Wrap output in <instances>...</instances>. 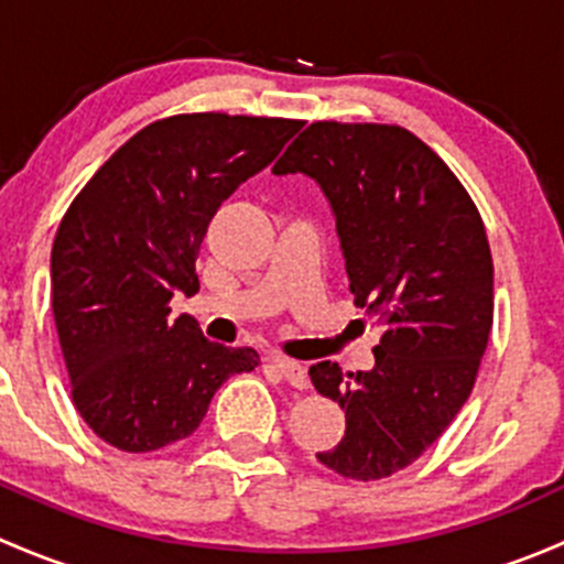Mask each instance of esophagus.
<instances>
[{"label": "esophagus", "instance_id": "1", "mask_svg": "<svg viewBox=\"0 0 564 564\" xmlns=\"http://www.w3.org/2000/svg\"><path fill=\"white\" fill-rule=\"evenodd\" d=\"M272 366L283 373V379H286L292 388H297V390L308 388V371H305L300 362L289 360V357H272Z\"/></svg>", "mask_w": 564, "mask_h": 564}]
</instances>
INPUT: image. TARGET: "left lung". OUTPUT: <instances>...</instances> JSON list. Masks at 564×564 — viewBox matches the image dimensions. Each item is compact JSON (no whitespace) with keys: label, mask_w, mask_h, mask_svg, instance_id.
Listing matches in <instances>:
<instances>
[{"label":"left lung","mask_w":564,"mask_h":564,"mask_svg":"<svg viewBox=\"0 0 564 564\" xmlns=\"http://www.w3.org/2000/svg\"><path fill=\"white\" fill-rule=\"evenodd\" d=\"M297 172L329 202L355 303L384 324L371 371L311 366L346 412L344 440L316 458L382 480L423 456L475 388L494 322L486 226L445 161L398 124L314 122L272 169Z\"/></svg>","instance_id":"8db88e82"}]
</instances>
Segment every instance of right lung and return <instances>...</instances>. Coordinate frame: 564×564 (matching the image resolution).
I'll return each mask as SVG.
<instances>
[{"mask_svg":"<svg viewBox=\"0 0 564 564\" xmlns=\"http://www.w3.org/2000/svg\"><path fill=\"white\" fill-rule=\"evenodd\" d=\"M297 119L180 113L124 141L62 218L51 308L73 403L124 453L185 440L215 390L253 371L250 346L204 338L172 297L198 292L196 256L220 204L270 166Z\"/></svg>","mask_w":564,"mask_h":564,"instance_id":"obj_1","label":"right lung"}]
</instances>
